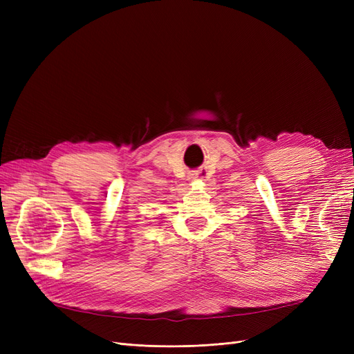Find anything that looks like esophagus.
Returning <instances> with one entry per match:
<instances>
[{
  "label": "esophagus",
  "mask_w": 354,
  "mask_h": 354,
  "mask_svg": "<svg viewBox=\"0 0 354 354\" xmlns=\"http://www.w3.org/2000/svg\"><path fill=\"white\" fill-rule=\"evenodd\" d=\"M201 174H202V169H201V173H199V174H195V176H192V178H198V177L201 178V177H202Z\"/></svg>",
  "instance_id": "1"
}]
</instances>
